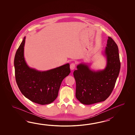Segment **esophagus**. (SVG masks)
<instances>
[{
    "label": "esophagus",
    "mask_w": 135,
    "mask_h": 135,
    "mask_svg": "<svg viewBox=\"0 0 135 135\" xmlns=\"http://www.w3.org/2000/svg\"><path fill=\"white\" fill-rule=\"evenodd\" d=\"M75 68V64L74 63H71L70 65V69L71 70H73Z\"/></svg>",
    "instance_id": "esophagus-1"
}]
</instances>
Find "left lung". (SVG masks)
Segmentation results:
<instances>
[{
    "label": "left lung",
    "mask_w": 135,
    "mask_h": 135,
    "mask_svg": "<svg viewBox=\"0 0 135 135\" xmlns=\"http://www.w3.org/2000/svg\"><path fill=\"white\" fill-rule=\"evenodd\" d=\"M103 55L105 69L95 70L89 64H79L73 72L76 83V97L81 103L91 105L105 100L111 94L120 68L117 45L108 37Z\"/></svg>",
    "instance_id": "8db88e82"
}]
</instances>
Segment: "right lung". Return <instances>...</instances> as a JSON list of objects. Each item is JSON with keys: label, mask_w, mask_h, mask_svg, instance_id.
<instances>
[{"label": "right lung", "mask_w": 135, "mask_h": 135, "mask_svg": "<svg viewBox=\"0 0 135 135\" xmlns=\"http://www.w3.org/2000/svg\"><path fill=\"white\" fill-rule=\"evenodd\" d=\"M25 37L15 55L14 65L16 81L21 92L36 103H51L57 98L61 84L70 73L69 64L55 69L40 71L30 68L24 57Z\"/></svg>", "instance_id": "1"}]
</instances>
